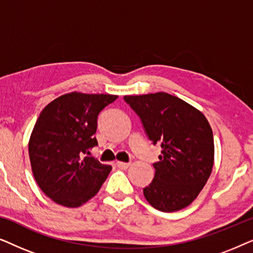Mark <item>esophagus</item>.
Masks as SVG:
<instances>
[{
  "instance_id": "34e87169",
  "label": "esophagus",
  "mask_w": 253,
  "mask_h": 253,
  "mask_svg": "<svg viewBox=\"0 0 253 253\" xmlns=\"http://www.w3.org/2000/svg\"><path fill=\"white\" fill-rule=\"evenodd\" d=\"M116 166L119 168H121V169H126V168H129V166H130V164L129 162H121V161H117L116 162Z\"/></svg>"
}]
</instances>
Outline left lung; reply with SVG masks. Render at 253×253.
Segmentation results:
<instances>
[{"label": "left lung", "instance_id": "left-lung-1", "mask_svg": "<svg viewBox=\"0 0 253 253\" xmlns=\"http://www.w3.org/2000/svg\"><path fill=\"white\" fill-rule=\"evenodd\" d=\"M148 139L161 145L155 174L144 196L155 210L175 212L189 206L213 168V132L206 117L177 96L165 92L126 95Z\"/></svg>", "mask_w": 253, "mask_h": 253}]
</instances>
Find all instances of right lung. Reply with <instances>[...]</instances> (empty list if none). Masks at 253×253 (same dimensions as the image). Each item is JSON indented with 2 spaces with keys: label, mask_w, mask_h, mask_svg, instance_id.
Listing matches in <instances>:
<instances>
[{
  "label": "right lung",
  "mask_w": 253,
  "mask_h": 253,
  "mask_svg": "<svg viewBox=\"0 0 253 253\" xmlns=\"http://www.w3.org/2000/svg\"><path fill=\"white\" fill-rule=\"evenodd\" d=\"M117 95L69 93L44 107L29 141L34 178L44 195L56 204L78 207L94 197L112 166L102 165L89 150L100 112Z\"/></svg>",
  "instance_id": "obj_1"
}]
</instances>
